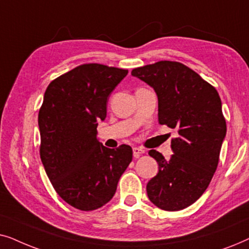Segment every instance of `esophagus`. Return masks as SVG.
<instances>
[{
	"label": "esophagus",
	"instance_id": "1",
	"mask_svg": "<svg viewBox=\"0 0 249 249\" xmlns=\"http://www.w3.org/2000/svg\"><path fill=\"white\" fill-rule=\"evenodd\" d=\"M132 152H134V158L135 159H138L139 156H142L145 153L144 149L141 148V147H134V148H132Z\"/></svg>",
	"mask_w": 249,
	"mask_h": 249
}]
</instances>
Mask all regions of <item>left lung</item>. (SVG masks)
<instances>
[{
	"label": "left lung",
	"mask_w": 249,
	"mask_h": 249,
	"mask_svg": "<svg viewBox=\"0 0 249 249\" xmlns=\"http://www.w3.org/2000/svg\"><path fill=\"white\" fill-rule=\"evenodd\" d=\"M131 74L154 88L160 124L176 128L179 135L171 141L170 160L155 149L148 152L159 163V172L146 186L147 196L159 209L183 210L203 195L217 168L227 134L219 93L176 61L136 68Z\"/></svg>",
	"instance_id": "1"
}]
</instances>
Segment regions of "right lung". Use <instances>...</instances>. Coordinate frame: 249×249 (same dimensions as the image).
Returning <instances> with one entry per match:
<instances>
[{
	"mask_svg": "<svg viewBox=\"0 0 249 249\" xmlns=\"http://www.w3.org/2000/svg\"><path fill=\"white\" fill-rule=\"evenodd\" d=\"M127 73L104 64H81L51 81L44 94L40 160L55 192L78 210H97L110 202L132 160L129 145L107 148L96 137L108 95Z\"/></svg>",
	"mask_w": 249,
	"mask_h": 249,
	"instance_id": "1",
	"label": "right lung"
}]
</instances>
